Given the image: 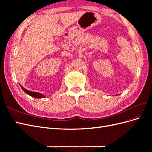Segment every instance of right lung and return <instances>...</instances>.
Masks as SVG:
<instances>
[{"instance_id":"add662e5","label":"right lung","mask_w":152,"mask_h":152,"mask_svg":"<svg viewBox=\"0 0 152 152\" xmlns=\"http://www.w3.org/2000/svg\"><path fill=\"white\" fill-rule=\"evenodd\" d=\"M21 89L24 91L25 93H26L27 94H28L31 96H32V97L34 98H45V96L40 94V93H37V92H32V91H28V90H26V89H25L24 87H23L21 85H20Z\"/></svg>"}]
</instances>
